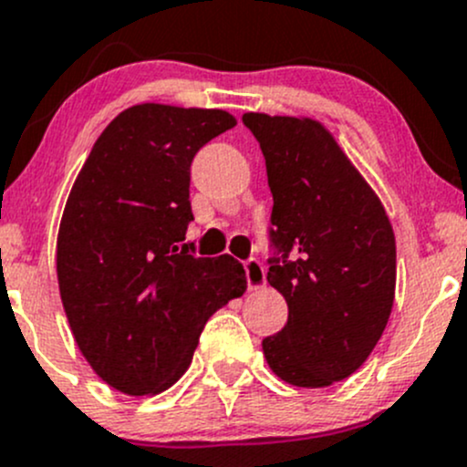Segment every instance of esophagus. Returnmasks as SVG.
Wrapping results in <instances>:
<instances>
[{
	"instance_id": "obj_1",
	"label": "esophagus",
	"mask_w": 467,
	"mask_h": 467,
	"mask_svg": "<svg viewBox=\"0 0 467 467\" xmlns=\"http://www.w3.org/2000/svg\"><path fill=\"white\" fill-rule=\"evenodd\" d=\"M244 276H247V287L249 290H258V287H265V267L258 258H249L244 261Z\"/></svg>"
}]
</instances>
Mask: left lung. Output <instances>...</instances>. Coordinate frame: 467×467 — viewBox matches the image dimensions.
I'll return each mask as SVG.
<instances>
[{
    "instance_id": "1",
    "label": "left lung",
    "mask_w": 467,
    "mask_h": 467,
    "mask_svg": "<svg viewBox=\"0 0 467 467\" xmlns=\"http://www.w3.org/2000/svg\"><path fill=\"white\" fill-rule=\"evenodd\" d=\"M272 191L267 281L287 324L263 339L274 373L319 389L358 371L387 328L396 238L382 202L319 121L247 112Z\"/></svg>"
}]
</instances>
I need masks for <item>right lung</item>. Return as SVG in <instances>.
Listing matches in <instances>:
<instances>
[{
    "instance_id": "1",
    "label": "right lung",
    "mask_w": 467,
    "mask_h": 467,
    "mask_svg": "<svg viewBox=\"0 0 467 467\" xmlns=\"http://www.w3.org/2000/svg\"><path fill=\"white\" fill-rule=\"evenodd\" d=\"M235 126L224 109L141 103L103 130L57 232V285L80 353L128 396L166 391L209 317L247 290L229 254L193 256L191 161Z\"/></svg>"
}]
</instances>
